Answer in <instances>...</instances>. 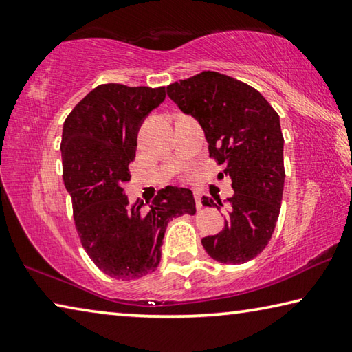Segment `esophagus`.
<instances>
[{
    "instance_id": "obj_1",
    "label": "esophagus",
    "mask_w": 352,
    "mask_h": 352,
    "mask_svg": "<svg viewBox=\"0 0 352 352\" xmlns=\"http://www.w3.org/2000/svg\"><path fill=\"white\" fill-rule=\"evenodd\" d=\"M194 197H195V204H197V208L199 210H201V208H204V204H201V192H199V190H194Z\"/></svg>"
}]
</instances>
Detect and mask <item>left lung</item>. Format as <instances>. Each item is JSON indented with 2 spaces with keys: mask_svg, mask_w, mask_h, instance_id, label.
Listing matches in <instances>:
<instances>
[{
  "mask_svg": "<svg viewBox=\"0 0 352 352\" xmlns=\"http://www.w3.org/2000/svg\"><path fill=\"white\" fill-rule=\"evenodd\" d=\"M168 96L200 124L210 157L233 180L234 194L223 204L216 195L201 201L228 208L223 230L204 237L201 245L222 264L252 261L269 243L281 210L285 172L278 113L253 87L216 71L170 83Z\"/></svg>",
  "mask_w": 352,
  "mask_h": 352,
  "instance_id": "1",
  "label": "left lung"
}]
</instances>
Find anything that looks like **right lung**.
<instances>
[{
	"mask_svg": "<svg viewBox=\"0 0 352 352\" xmlns=\"http://www.w3.org/2000/svg\"><path fill=\"white\" fill-rule=\"evenodd\" d=\"M166 98V88L104 83L63 124V183L73 201L80 242L105 275L136 279L157 270L166 226L195 214L192 190L166 186L146 208L130 201L124 184L135 160L140 127Z\"/></svg>",
	"mask_w": 352,
	"mask_h": 352,
	"instance_id": "1",
	"label": "right lung"
}]
</instances>
